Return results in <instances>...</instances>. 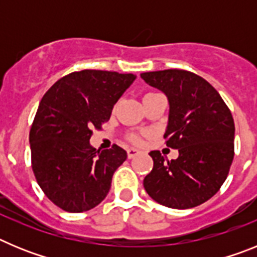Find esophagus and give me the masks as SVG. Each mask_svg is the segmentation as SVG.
Returning <instances> with one entry per match:
<instances>
[{
	"mask_svg": "<svg viewBox=\"0 0 257 257\" xmlns=\"http://www.w3.org/2000/svg\"><path fill=\"white\" fill-rule=\"evenodd\" d=\"M139 153H140L139 149H136V148H128V149H127V157H128V158H134V157L138 156Z\"/></svg>",
	"mask_w": 257,
	"mask_h": 257,
	"instance_id": "esophagus-1",
	"label": "esophagus"
}]
</instances>
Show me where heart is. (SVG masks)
I'll use <instances>...</instances> for the list:
<instances>
[{"instance_id":"1","label":"heart","mask_w":257,"mask_h":257,"mask_svg":"<svg viewBox=\"0 0 257 257\" xmlns=\"http://www.w3.org/2000/svg\"><path fill=\"white\" fill-rule=\"evenodd\" d=\"M131 140H133V142H135V143H139L140 142V139H139V138H138V136H131Z\"/></svg>"}]
</instances>
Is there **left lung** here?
Segmentation results:
<instances>
[{"mask_svg": "<svg viewBox=\"0 0 257 257\" xmlns=\"http://www.w3.org/2000/svg\"><path fill=\"white\" fill-rule=\"evenodd\" d=\"M145 83L169 100L166 145L178 149L169 161L152 151L153 170L144 188L160 205L185 210L215 196L234 157V121L219 92L197 74L181 69L142 73Z\"/></svg>", "mask_w": 257, "mask_h": 257, "instance_id": "8db88e82", "label": "left lung"}]
</instances>
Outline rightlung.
<instances>
[{
    "instance_id": "obj_1",
    "label": "right lung",
    "mask_w": 257,
    "mask_h": 257,
    "mask_svg": "<svg viewBox=\"0 0 257 257\" xmlns=\"http://www.w3.org/2000/svg\"><path fill=\"white\" fill-rule=\"evenodd\" d=\"M135 74L85 69L60 78L44 95L29 133L32 169L47 198L68 212L94 208L108 194L127 153L118 145L96 152L100 128Z\"/></svg>"
}]
</instances>
